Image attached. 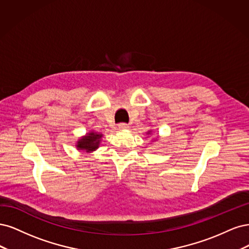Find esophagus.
Wrapping results in <instances>:
<instances>
[{
  "mask_svg": "<svg viewBox=\"0 0 249 249\" xmlns=\"http://www.w3.org/2000/svg\"><path fill=\"white\" fill-rule=\"evenodd\" d=\"M118 128H119L120 130H127V129H129V126H128L127 124H124V123H122V124H119Z\"/></svg>",
  "mask_w": 249,
  "mask_h": 249,
  "instance_id": "esophagus-1",
  "label": "esophagus"
}]
</instances>
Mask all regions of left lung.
<instances>
[{"label": "left lung", "mask_w": 249, "mask_h": 249, "mask_svg": "<svg viewBox=\"0 0 249 249\" xmlns=\"http://www.w3.org/2000/svg\"><path fill=\"white\" fill-rule=\"evenodd\" d=\"M146 134L148 135V136H150V135H152V130H149V131H147L146 132ZM148 136H147V138H148ZM158 138H156V139H153V140H151V141H156Z\"/></svg>", "instance_id": "obj_1"}]
</instances>
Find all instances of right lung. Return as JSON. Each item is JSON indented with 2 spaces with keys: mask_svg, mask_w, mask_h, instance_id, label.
Segmentation results:
<instances>
[{
  "mask_svg": "<svg viewBox=\"0 0 249 249\" xmlns=\"http://www.w3.org/2000/svg\"><path fill=\"white\" fill-rule=\"evenodd\" d=\"M103 134L100 132H97L95 130H91L88 133H86L84 136H81V139H78L75 147L78 151H83L84 153H92V152L96 151L101 143Z\"/></svg>",
  "mask_w": 249,
  "mask_h": 249,
  "instance_id": "right-lung-1",
  "label": "right lung"
}]
</instances>
